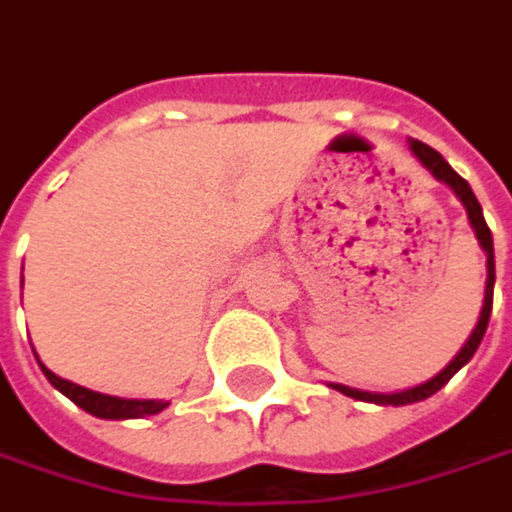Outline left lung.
<instances>
[{"mask_svg":"<svg viewBox=\"0 0 512 512\" xmlns=\"http://www.w3.org/2000/svg\"><path fill=\"white\" fill-rule=\"evenodd\" d=\"M409 148H412V154L418 156V159L427 165V171H433V177H436V180L448 183V186L457 192V198L465 204L468 222H471V228H474V234H477V243H480V246H483V252H486V293H483V308H480L477 326L471 329V335H468V341L462 344L460 353L451 358V364H448L442 373H436V376H433V379H427L424 385H415V388H406V391H397V394H370V391H358V388H347V385H335V388H338L341 394H347V397L367 400V403H379V406H406V403H418V400L433 397L439 388H445V385H448V379L460 370L462 364H468L471 356L477 353V347H480V341H483V335H486V326H489V314H492L495 255H492V231H489V225H486V219H483V210H480V204H477V198H474L471 186H468L460 174L445 162V156L439 154V151H433L430 145L418 142V139H409Z\"/></svg>","mask_w":512,"mask_h":512,"instance_id":"obj_1","label":"left lung"}]
</instances>
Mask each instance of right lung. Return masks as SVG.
<instances>
[{
  "instance_id": "obj_1",
  "label": "right lung",
  "mask_w": 512,
  "mask_h": 512,
  "mask_svg": "<svg viewBox=\"0 0 512 512\" xmlns=\"http://www.w3.org/2000/svg\"><path fill=\"white\" fill-rule=\"evenodd\" d=\"M41 370H44V376L50 379L64 397H70L79 409H85V412H91L97 418H109V421L145 418V415H156V412H162L168 406L165 400H124V397H109V394H100V391H91V388H82L76 382H67V379L55 376L50 367H44V364H41Z\"/></svg>"
}]
</instances>
